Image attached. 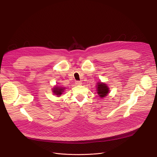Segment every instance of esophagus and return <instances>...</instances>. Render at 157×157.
Masks as SVG:
<instances>
[{"mask_svg": "<svg viewBox=\"0 0 157 157\" xmlns=\"http://www.w3.org/2000/svg\"><path fill=\"white\" fill-rule=\"evenodd\" d=\"M75 83H76V85H81V82L79 81H75Z\"/></svg>", "mask_w": 157, "mask_h": 157, "instance_id": "esophagus-1", "label": "esophagus"}]
</instances>
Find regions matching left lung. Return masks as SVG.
I'll list each match as a JSON object with an SVG mask.
<instances>
[{"instance_id":"8db88e82","label":"left lung","mask_w":157,"mask_h":157,"mask_svg":"<svg viewBox=\"0 0 157 157\" xmlns=\"http://www.w3.org/2000/svg\"><path fill=\"white\" fill-rule=\"evenodd\" d=\"M97 93L101 98H103L107 96L109 93V88L107 85L102 83H97Z\"/></svg>"}]
</instances>
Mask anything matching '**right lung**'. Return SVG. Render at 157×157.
I'll use <instances>...</instances> for the list:
<instances>
[{"mask_svg":"<svg viewBox=\"0 0 157 157\" xmlns=\"http://www.w3.org/2000/svg\"><path fill=\"white\" fill-rule=\"evenodd\" d=\"M53 92L55 94H56L58 96H60L62 92H63V88L61 87H55L53 89Z\"/></svg>","mask_w":157,"mask_h":157,"instance_id":"1","label":"right lung"}]
</instances>
